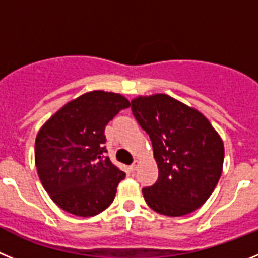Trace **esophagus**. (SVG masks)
<instances>
[{
	"instance_id": "esophagus-1",
	"label": "esophagus",
	"mask_w": 258,
	"mask_h": 258,
	"mask_svg": "<svg viewBox=\"0 0 258 258\" xmlns=\"http://www.w3.org/2000/svg\"><path fill=\"white\" fill-rule=\"evenodd\" d=\"M138 165H140V163H138V161H134V163L132 164L131 166H129V169H131V172H136L137 168H138Z\"/></svg>"
}]
</instances>
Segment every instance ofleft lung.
<instances>
[{
    "label": "left lung",
    "mask_w": 258,
    "mask_h": 258,
    "mask_svg": "<svg viewBox=\"0 0 258 258\" xmlns=\"http://www.w3.org/2000/svg\"><path fill=\"white\" fill-rule=\"evenodd\" d=\"M132 111L150 136L159 177L142 188L147 206L178 217L207 202L222 173L225 149L208 118L166 94L138 97Z\"/></svg>",
    "instance_id": "left-lung-1"
}]
</instances>
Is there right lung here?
Listing matches in <instances>:
<instances>
[{
  "instance_id": "obj_1",
  "label": "right lung",
  "mask_w": 258,
  "mask_h": 258,
  "mask_svg": "<svg viewBox=\"0 0 258 258\" xmlns=\"http://www.w3.org/2000/svg\"><path fill=\"white\" fill-rule=\"evenodd\" d=\"M131 102L116 93L94 90L68 102L36 137L40 181L63 211L92 217L111 206L125 173L107 152L104 127Z\"/></svg>"
}]
</instances>
